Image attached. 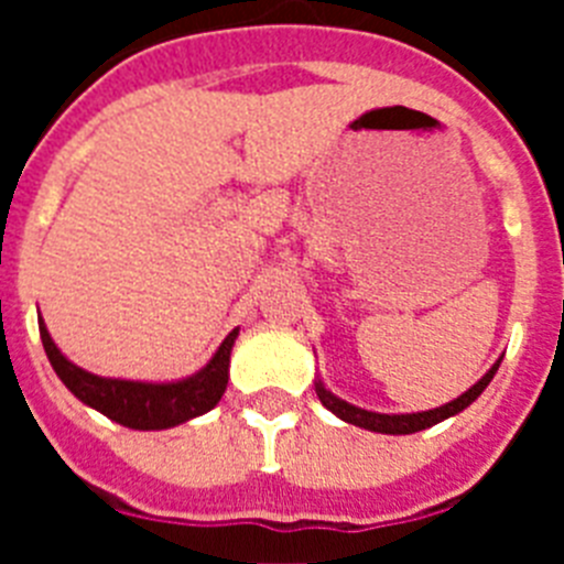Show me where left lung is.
I'll use <instances>...</instances> for the list:
<instances>
[{
	"label": "left lung",
	"mask_w": 564,
	"mask_h": 564,
	"mask_svg": "<svg viewBox=\"0 0 564 564\" xmlns=\"http://www.w3.org/2000/svg\"><path fill=\"white\" fill-rule=\"evenodd\" d=\"M497 367H500V361H497L495 367H491V370H488L486 376L471 387V390L463 392V395L455 398L452 403H443V406H437V410H430V412H412V415H378V412L358 410V406H352V403L341 401V398H336L333 392H327L322 381H316V395L318 401L325 403L327 410L333 412V415L352 423V426H361V430H370V432H381V435H412V432L430 430V426H435V423L457 415V412L466 410L468 403L477 401V395H480V392L488 387V381L495 378Z\"/></svg>",
	"instance_id": "1"
}]
</instances>
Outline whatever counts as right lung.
Listing matches in <instances>:
<instances>
[{"instance_id": "obj_1", "label": "right lung", "mask_w": 564, "mask_h": 564, "mask_svg": "<svg viewBox=\"0 0 564 564\" xmlns=\"http://www.w3.org/2000/svg\"><path fill=\"white\" fill-rule=\"evenodd\" d=\"M39 333H42L44 352H47L53 370L78 401L107 415L109 421L129 426V430H169V426H177V423L203 415V412L217 406V401L226 392L228 358H231L234 338H237L239 330L228 333L226 341L220 344V350L214 352L212 361L197 376L177 383L98 378L67 361L42 322H39Z\"/></svg>"}]
</instances>
